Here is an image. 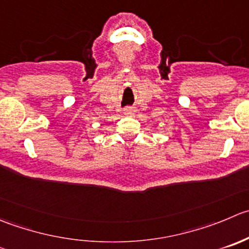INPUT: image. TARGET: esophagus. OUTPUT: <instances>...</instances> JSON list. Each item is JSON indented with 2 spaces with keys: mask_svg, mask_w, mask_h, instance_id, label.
<instances>
[{
  "mask_svg": "<svg viewBox=\"0 0 249 249\" xmlns=\"http://www.w3.org/2000/svg\"><path fill=\"white\" fill-rule=\"evenodd\" d=\"M136 112H137V109L135 107H126L124 109V113L126 115H134Z\"/></svg>",
  "mask_w": 249,
  "mask_h": 249,
  "instance_id": "34e87169",
  "label": "esophagus"
}]
</instances>
